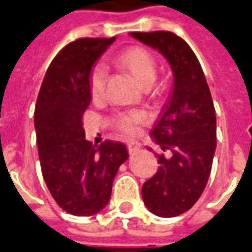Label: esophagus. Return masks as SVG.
I'll use <instances>...</instances> for the list:
<instances>
[{"instance_id":"obj_1","label":"esophagus","mask_w":252,"mask_h":252,"mask_svg":"<svg viewBox=\"0 0 252 252\" xmlns=\"http://www.w3.org/2000/svg\"><path fill=\"white\" fill-rule=\"evenodd\" d=\"M141 149V145L138 142H135V141H130L127 142V151L130 153H135V152H138Z\"/></svg>"}]
</instances>
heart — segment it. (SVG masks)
<instances>
[{
  "instance_id": "1",
  "label": "heart",
  "mask_w": 252,
  "mask_h": 252,
  "mask_svg": "<svg viewBox=\"0 0 252 252\" xmlns=\"http://www.w3.org/2000/svg\"><path fill=\"white\" fill-rule=\"evenodd\" d=\"M117 61L121 65L127 69L137 83L145 87H151L153 81L156 80L158 74V65L153 55L141 47H131L125 50L123 53L118 55ZM107 81V67L103 63H97L92 67L89 74V91L94 97H100L104 94ZM145 112L142 111H127L118 114L114 123L118 129L125 134H133L137 130V126L141 123L146 122Z\"/></svg>"
}]
</instances>
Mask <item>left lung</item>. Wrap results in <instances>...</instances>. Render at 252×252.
<instances>
[{"instance_id": "left-lung-1", "label": "left lung", "mask_w": 252, "mask_h": 252, "mask_svg": "<svg viewBox=\"0 0 252 252\" xmlns=\"http://www.w3.org/2000/svg\"><path fill=\"white\" fill-rule=\"evenodd\" d=\"M168 61L174 87L151 131L161 151L158 172L142 185L153 215L175 217L197 202L208 183L216 152V111L206 78L190 46L174 32H130ZM149 151H152L149 148Z\"/></svg>"}]
</instances>
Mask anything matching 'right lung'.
<instances>
[{
  "label": "right lung",
  "instance_id": "right-lung-1",
  "mask_svg": "<svg viewBox=\"0 0 252 252\" xmlns=\"http://www.w3.org/2000/svg\"><path fill=\"white\" fill-rule=\"evenodd\" d=\"M115 37H83L61 50L46 72L35 106L42 174L55 202L73 216L106 208L112 182L127 158L123 142L85 140L83 115L91 103L89 74Z\"/></svg>",
  "mask_w": 252,
  "mask_h": 252
}]
</instances>
